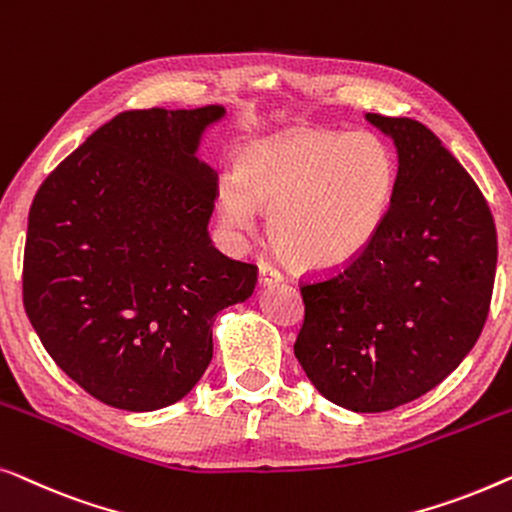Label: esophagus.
<instances>
[{
  "label": "esophagus",
  "instance_id": "obj_1",
  "mask_svg": "<svg viewBox=\"0 0 512 512\" xmlns=\"http://www.w3.org/2000/svg\"><path fill=\"white\" fill-rule=\"evenodd\" d=\"M257 278H259V285H264V287L273 285V283H280V280H283V276H280V273L269 264H259Z\"/></svg>",
  "mask_w": 512,
  "mask_h": 512
}]
</instances>
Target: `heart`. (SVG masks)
I'll use <instances>...</instances> for the list:
<instances>
[{"instance_id": "1", "label": "heart", "mask_w": 512, "mask_h": 512, "mask_svg": "<svg viewBox=\"0 0 512 512\" xmlns=\"http://www.w3.org/2000/svg\"><path fill=\"white\" fill-rule=\"evenodd\" d=\"M397 157L373 132L290 127L259 136L236 155V176L218 183L227 229L253 232L269 211L276 253L299 271H338L362 257L390 213Z\"/></svg>"}]
</instances>
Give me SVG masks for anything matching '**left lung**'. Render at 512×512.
I'll return each mask as SVG.
<instances>
[{"mask_svg": "<svg viewBox=\"0 0 512 512\" xmlns=\"http://www.w3.org/2000/svg\"><path fill=\"white\" fill-rule=\"evenodd\" d=\"M397 146V187L366 253L301 287L294 343L322 397L383 413L443 383L485 327L496 227L473 178L438 136L410 118L366 113Z\"/></svg>", "mask_w": 512, "mask_h": 512, "instance_id": "obj_1", "label": "left lung"}]
</instances>
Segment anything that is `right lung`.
<instances>
[{"label": "right lung", "mask_w": 512, "mask_h": 512, "mask_svg": "<svg viewBox=\"0 0 512 512\" xmlns=\"http://www.w3.org/2000/svg\"><path fill=\"white\" fill-rule=\"evenodd\" d=\"M225 106L115 115L30 208L23 304L53 362L122 410L181 401L213 357V322L257 266L211 246L218 174L197 157Z\"/></svg>", "instance_id": "obj_1"}]
</instances>
